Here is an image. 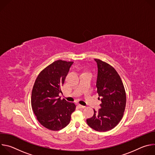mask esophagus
Masks as SVG:
<instances>
[{"mask_svg": "<svg viewBox=\"0 0 155 155\" xmlns=\"http://www.w3.org/2000/svg\"><path fill=\"white\" fill-rule=\"evenodd\" d=\"M78 107L80 108H85V107L84 106H83V105H78Z\"/></svg>", "mask_w": 155, "mask_h": 155, "instance_id": "1", "label": "esophagus"}]
</instances>
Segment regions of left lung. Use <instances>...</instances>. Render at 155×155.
<instances>
[{"label": "left lung", "mask_w": 155, "mask_h": 155, "mask_svg": "<svg viewBox=\"0 0 155 155\" xmlns=\"http://www.w3.org/2000/svg\"><path fill=\"white\" fill-rule=\"evenodd\" d=\"M94 60L98 68L97 93L102 104L99 111L96 112L94 110L93 117L87 119L86 122L95 130L105 132L114 128L121 120L126 95L123 81L116 70L105 62L98 59Z\"/></svg>", "instance_id": "8db88e82"}]
</instances>
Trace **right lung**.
Segmentation results:
<instances>
[{"instance_id": "obj_1", "label": "right lung", "mask_w": 155, "mask_h": 155, "mask_svg": "<svg viewBox=\"0 0 155 155\" xmlns=\"http://www.w3.org/2000/svg\"><path fill=\"white\" fill-rule=\"evenodd\" d=\"M72 61L57 60L42 70L37 76L31 94V105L38 121L51 130H59L71 121L76 106L61 99L59 94Z\"/></svg>"}]
</instances>
